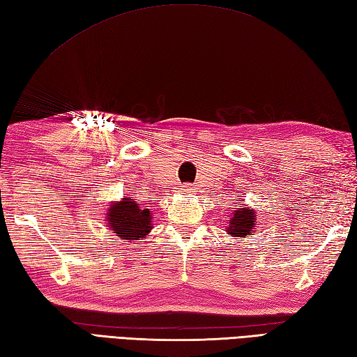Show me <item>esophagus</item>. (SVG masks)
<instances>
[{"mask_svg":"<svg viewBox=\"0 0 357 357\" xmlns=\"http://www.w3.org/2000/svg\"><path fill=\"white\" fill-rule=\"evenodd\" d=\"M181 190H183L184 193H192V187L190 185H183V188H181Z\"/></svg>","mask_w":357,"mask_h":357,"instance_id":"obj_1","label":"esophagus"}]
</instances>
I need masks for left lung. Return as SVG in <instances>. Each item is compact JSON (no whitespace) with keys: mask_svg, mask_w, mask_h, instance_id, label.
<instances>
[{"mask_svg":"<svg viewBox=\"0 0 357 357\" xmlns=\"http://www.w3.org/2000/svg\"><path fill=\"white\" fill-rule=\"evenodd\" d=\"M256 216L255 208L247 207L245 204H239L238 208L231 213L229 227H227L225 231L231 234L233 238H247L248 234H253L256 231Z\"/></svg>","mask_w":357,"mask_h":357,"instance_id":"left-lung-1","label":"left lung"}]
</instances>
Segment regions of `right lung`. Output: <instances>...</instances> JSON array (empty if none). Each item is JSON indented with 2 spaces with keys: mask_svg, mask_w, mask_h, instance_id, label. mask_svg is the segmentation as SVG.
Returning <instances> with one entry per match:
<instances>
[{
  "mask_svg": "<svg viewBox=\"0 0 357 357\" xmlns=\"http://www.w3.org/2000/svg\"><path fill=\"white\" fill-rule=\"evenodd\" d=\"M153 213L149 208H142L138 202L130 196H124L123 199L113 201L107 215H105V225L124 242H142L150 230Z\"/></svg>",
  "mask_w": 357,
  "mask_h": 357,
  "instance_id": "obj_1",
  "label": "right lung"
}]
</instances>
